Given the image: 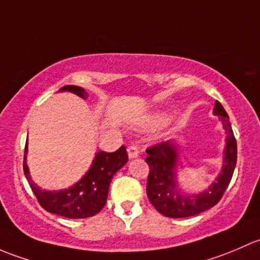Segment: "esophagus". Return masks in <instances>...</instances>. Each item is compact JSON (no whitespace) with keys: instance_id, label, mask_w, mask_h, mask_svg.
<instances>
[{"instance_id":"esophagus-1","label":"esophagus","mask_w":260,"mask_h":260,"mask_svg":"<svg viewBox=\"0 0 260 260\" xmlns=\"http://www.w3.org/2000/svg\"><path fill=\"white\" fill-rule=\"evenodd\" d=\"M127 155H129L130 159L139 156V150H138V148H136V146H134V145H130L129 148H127Z\"/></svg>"}]
</instances>
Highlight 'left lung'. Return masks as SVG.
Returning a JSON list of instances; mask_svg holds the SVG:
<instances>
[{"label": "left lung", "mask_w": 260, "mask_h": 260, "mask_svg": "<svg viewBox=\"0 0 260 260\" xmlns=\"http://www.w3.org/2000/svg\"><path fill=\"white\" fill-rule=\"evenodd\" d=\"M214 115H218L226 131L224 149V164L218 178L205 191L200 194H184L176 184L178 146L173 141L159 143L146 149L149 165L146 194L154 208L169 218H188L210 209L218 204L228 188L237 164V140L233 134L229 116L223 105L215 101Z\"/></svg>", "instance_id": "8db88e82"}]
</instances>
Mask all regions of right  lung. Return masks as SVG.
<instances>
[{
    "label": "right lung",
    "instance_id": "right-lung-1",
    "mask_svg": "<svg viewBox=\"0 0 260 260\" xmlns=\"http://www.w3.org/2000/svg\"><path fill=\"white\" fill-rule=\"evenodd\" d=\"M58 91H70L82 99L87 98L86 91L75 85H66ZM26 154L27 143L23 156V173L40 205L49 213L70 219L90 218L105 207L112 176L126 164L129 159L125 146L114 152L99 151L89 171L82 176L81 180L69 189L49 191L42 190L32 181L26 164Z\"/></svg>",
    "mask_w": 260,
    "mask_h": 260
}]
</instances>
